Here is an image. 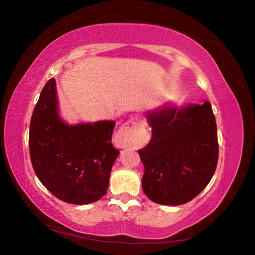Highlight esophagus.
Instances as JSON below:
<instances>
[{"instance_id":"esophagus-1","label":"esophagus","mask_w":255,"mask_h":255,"mask_svg":"<svg viewBox=\"0 0 255 255\" xmlns=\"http://www.w3.org/2000/svg\"><path fill=\"white\" fill-rule=\"evenodd\" d=\"M145 123L140 117H131L126 124L123 125L118 133V139L123 147L129 145H136L144 139Z\"/></svg>"}]
</instances>
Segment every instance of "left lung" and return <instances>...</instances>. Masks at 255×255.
Here are the masks:
<instances>
[{
	"mask_svg": "<svg viewBox=\"0 0 255 255\" xmlns=\"http://www.w3.org/2000/svg\"><path fill=\"white\" fill-rule=\"evenodd\" d=\"M152 138L138 150L145 195L159 205H183L213 178L218 162L217 126L211 105L163 107L146 114Z\"/></svg>",
	"mask_w": 255,
	"mask_h": 255,
	"instance_id": "8db88e82",
	"label": "left lung"
}]
</instances>
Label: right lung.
Instances as JSON below:
<instances>
[{
	"label": "right lung",
	"instance_id": "add662e5",
	"mask_svg": "<svg viewBox=\"0 0 255 255\" xmlns=\"http://www.w3.org/2000/svg\"><path fill=\"white\" fill-rule=\"evenodd\" d=\"M56 81L50 79L34 107L29 149L34 173L58 199L86 205L106 195L119 150L111 143L115 122L70 126L60 119Z\"/></svg>",
	"mask_w": 255,
	"mask_h": 255
}]
</instances>
